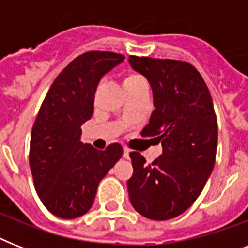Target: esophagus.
<instances>
[{
  "label": "esophagus",
  "mask_w": 248,
  "mask_h": 248,
  "mask_svg": "<svg viewBox=\"0 0 248 248\" xmlns=\"http://www.w3.org/2000/svg\"><path fill=\"white\" fill-rule=\"evenodd\" d=\"M128 155H130V149L127 147H124V158H128Z\"/></svg>",
  "instance_id": "esophagus-1"
}]
</instances>
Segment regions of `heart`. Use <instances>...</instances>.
Masks as SVG:
<instances>
[{"label": "heart", "instance_id": "1", "mask_svg": "<svg viewBox=\"0 0 248 248\" xmlns=\"http://www.w3.org/2000/svg\"><path fill=\"white\" fill-rule=\"evenodd\" d=\"M122 86H124L126 93H128L134 91V90L147 85L144 82V79L141 78V76H139L135 72H126L122 76Z\"/></svg>", "mask_w": 248, "mask_h": 248}]
</instances>
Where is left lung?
<instances>
[{
  "label": "left lung",
  "mask_w": 248,
  "mask_h": 248,
  "mask_svg": "<svg viewBox=\"0 0 248 248\" xmlns=\"http://www.w3.org/2000/svg\"><path fill=\"white\" fill-rule=\"evenodd\" d=\"M130 64L153 90L155 109L141 135L162 144V155L152 163L139 152L130 153V202L147 219H173L200 197L215 166L217 120L211 93L188 62L131 55Z\"/></svg>",
  "instance_id": "8db88e82"
}]
</instances>
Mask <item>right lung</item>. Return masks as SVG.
Instances as JSON below:
<instances>
[{"mask_svg":"<svg viewBox=\"0 0 248 248\" xmlns=\"http://www.w3.org/2000/svg\"><path fill=\"white\" fill-rule=\"evenodd\" d=\"M124 59L113 51H89L60 72L46 93L32 127L29 166L41 202L62 219L89 211L97 185L122 157L118 143L97 151L79 141L81 126L93 112L103 76Z\"/></svg>","mask_w":248,"mask_h":248,"instance_id":"1","label":"right lung"}]
</instances>
